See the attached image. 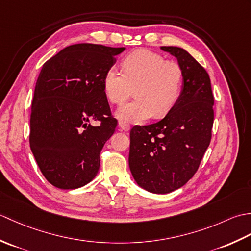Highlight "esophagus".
<instances>
[{
    "label": "esophagus",
    "mask_w": 251,
    "mask_h": 251,
    "mask_svg": "<svg viewBox=\"0 0 251 251\" xmlns=\"http://www.w3.org/2000/svg\"><path fill=\"white\" fill-rule=\"evenodd\" d=\"M119 127L124 131H128L130 129V125L128 124L127 122H124V121H120L119 122Z\"/></svg>",
    "instance_id": "1"
}]
</instances>
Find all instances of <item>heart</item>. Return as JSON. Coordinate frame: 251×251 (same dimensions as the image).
<instances>
[{
	"label": "heart",
	"mask_w": 251,
	"mask_h": 251,
	"mask_svg": "<svg viewBox=\"0 0 251 251\" xmlns=\"http://www.w3.org/2000/svg\"><path fill=\"white\" fill-rule=\"evenodd\" d=\"M122 73L109 69L102 78L105 97L122 104L134 89L136 99L122 105L116 115L127 123H140L149 117H162L174 108L182 86V70L176 61L145 49L127 55Z\"/></svg>",
	"instance_id": "heart-1"
}]
</instances>
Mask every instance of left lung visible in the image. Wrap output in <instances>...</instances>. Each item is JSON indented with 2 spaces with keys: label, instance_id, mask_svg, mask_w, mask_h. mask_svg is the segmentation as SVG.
Here are the masks:
<instances>
[{
  "label": "left lung",
  "instance_id": "left-lung-1",
  "mask_svg": "<svg viewBox=\"0 0 251 251\" xmlns=\"http://www.w3.org/2000/svg\"><path fill=\"white\" fill-rule=\"evenodd\" d=\"M177 58L182 90L167 115L130 130L129 168L141 188L166 194L193 177L209 147L214 125V95L207 71L183 49L162 46Z\"/></svg>",
  "mask_w": 251,
  "mask_h": 251
}]
</instances>
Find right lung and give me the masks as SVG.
Returning a JSON list of instances; mask_svg holds the SVG:
<instances>
[{
    "instance_id": "add662e5",
    "label": "right lung",
    "mask_w": 251,
    "mask_h": 251,
    "mask_svg": "<svg viewBox=\"0 0 251 251\" xmlns=\"http://www.w3.org/2000/svg\"><path fill=\"white\" fill-rule=\"evenodd\" d=\"M125 47L82 43L47 60L37 77L30 116V148L42 174L56 188L90 182L100 152L114 134L102 78ZM100 124L95 126L92 121Z\"/></svg>"
}]
</instances>
